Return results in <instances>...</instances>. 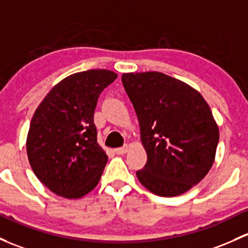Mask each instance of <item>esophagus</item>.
<instances>
[{
	"instance_id": "1",
	"label": "esophagus",
	"mask_w": 248,
	"mask_h": 248,
	"mask_svg": "<svg viewBox=\"0 0 248 248\" xmlns=\"http://www.w3.org/2000/svg\"><path fill=\"white\" fill-rule=\"evenodd\" d=\"M127 151H128V146L124 145V146H122V147L115 148V150H114V152H115L116 155H124V153H126Z\"/></svg>"
}]
</instances>
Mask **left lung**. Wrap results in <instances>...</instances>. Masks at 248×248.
<instances>
[{
	"label": "left lung",
	"instance_id": "8db88e82",
	"mask_svg": "<svg viewBox=\"0 0 248 248\" xmlns=\"http://www.w3.org/2000/svg\"><path fill=\"white\" fill-rule=\"evenodd\" d=\"M121 79L147 153L138 179L158 196L184 194L215 159L220 135L209 106L194 88L161 72L124 74Z\"/></svg>",
	"mask_w": 248,
	"mask_h": 248
}]
</instances>
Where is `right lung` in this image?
<instances>
[{"label":"right lung","instance_id":"obj_1","mask_svg":"<svg viewBox=\"0 0 248 248\" xmlns=\"http://www.w3.org/2000/svg\"><path fill=\"white\" fill-rule=\"evenodd\" d=\"M116 77L103 69L77 72L54 85L36 108L26 142L28 160L58 196L80 199L100 182L108 157L97 144L93 113Z\"/></svg>","mask_w":248,"mask_h":248}]
</instances>
